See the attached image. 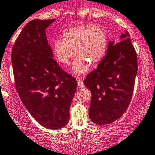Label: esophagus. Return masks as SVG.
Returning <instances> with one entry per match:
<instances>
[{
    "mask_svg": "<svg viewBox=\"0 0 155 155\" xmlns=\"http://www.w3.org/2000/svg\"><path fill=\"white\" fill-rule=\"evenodd\" d=\"M77 84H78V87H83L85 86L83 82H82L81 80H79V79H77Z\"/></svg>",
    "mask_w": 155,
    "mask_h": 155,
    "instance_id": "esophagus-1",
    "label": "esophagus"
}]
</instances>
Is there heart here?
I'll return each instance as SVG.
<instances>
[{"label":"heart","instance_id":"1","mask_svg":"<svg viewBox=\"0 0 155 155\" xmlns=\"http://www.w3.org/2000/svg\"><path fill=\"white\" fill-rule=\"evenodd\" d=\"M107 36L100 26L92 24H77L63 32V40L57 39L52 43L56 60L68 65L76 55L72 72L79 76L90 70V64L96 66L104 58L107 49Z\"/></svg>","mask_w":155,"mask_h":155}]
</instances>
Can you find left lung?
<instances>
[{
    "mask_svg": "<svg viewBox=\"0 0 155 155\" xmlns=\"http://www.w3.org/2000/svg\"><path fill=\"white\" fill-rule=\"evenodd\" d=\"M127 31L119 43L110 40L106 56L84 84L91 92L89 118L95 124L114 122L127 109L137 73V57Z\"/></svg>",
    "mask_w": 155,
    "mask_h": 155,
    "instance_id": "1",
    "label": "left lung"
}]
</instances>
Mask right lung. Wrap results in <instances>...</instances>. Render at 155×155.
Returning <instances> with one entry per match:
<instances>
[{
    "mask_svg": "<svg viewBox=\"0 0 155 155\" xmlns=\"http://www.w3.org/2000/svg\"><path fill=\"white\" fill-rule=\"evenodd\" d=\"M55 19L29 21L12 49L15 87L31 116L47 129L68 124L70 107L77 87L74 77L53 59L46 30Z\"/></svg>",
    "mask_w": 155,
    "mask_h": 155,
    "instance_id": "obj_1",
    "label": "right lung"
}]
</instances>
